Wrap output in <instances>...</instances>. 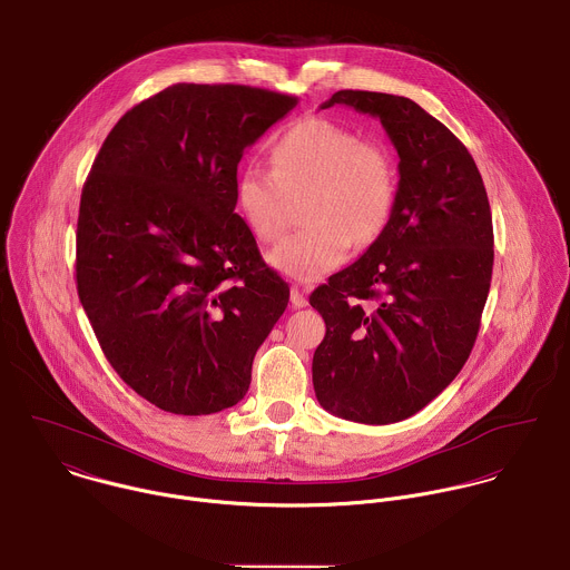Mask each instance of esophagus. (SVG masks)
Returning a JSON list of instances; mask_svg holds the SVG:
<instances>
[{
	"mask_svg": "<svg viewBox=\"0 0 570 570\" xmlns=\"http://www.w3.org/2000/svg\"><path fill=\"white\" fill-rule=\"evenodd\" d=\"M289 301H292V307L294 309H301L307 305V298H305V289H301L298 285H292L289 289Z\"/></svg>",
	"mask_w": 570,
	"mask_h": 570,
	"instance_id": "obj_1",
	"label": "esophagus"
}]
</instances>
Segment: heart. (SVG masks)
<instances>
[{"label": "heart", "instance_id": "b5f03b06", "mask_svg": "<svg viewBox=\"0 0 570 570\" xmlns=\"http://www.w3.org/2000/svg\"><path fill=\"white\" fill-rule=\"evenodd\" d=\"M269 170L245 168L234 203L247 229L263 243L283 236L289 198L303 200V229L283 238L269 263L298 281H316L341 267L352 245L367 247L386 229L397 200V166L376 139L327 119H303L269 150Z\"/></svg>", "mask_w": 570, "mask_h": 570}]
</instances>
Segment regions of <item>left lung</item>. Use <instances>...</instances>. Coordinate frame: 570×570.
<instances>
[{"instance_id": "obj_1", "label": "left lung", "mask_w": 570, "mask_h": 570, "mask_svg": "<svg viewBox=\"0 0 570 570\" xmlns=\"http://www.w3.org/2000/svg\"><path fill=\"white\" fill-rule=\"evenodd\" d=\"M379 117L397 150V200L370 249L309 305L325 321L312 380L323 409L363 422H400L464 367L493 274V220L480 170L464 144L406 97L338 90Z\"/></svg>"}]
</instances>
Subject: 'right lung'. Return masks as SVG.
<instances>
[{"label": "right lung", "instance_id": "right-lung-1", "mask_svg": "<svg viewBox=\"0 0 570 570\" xmlns=\"http://www.w3.org/2000/svg\"><path fill=\"white\" fill-rule=\"evenodd\" d=\"M298 104L175 83L128 110L81 190L77 294L128 386L177 415L234 406L289 287L234 212L247 146Z\"/></svg>", "mask_w": 570, "mask_h": 570}]
</instances>
